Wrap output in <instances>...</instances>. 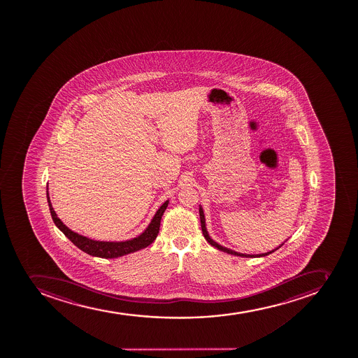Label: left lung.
<instances>
[{
  "label": "left lung",
  "mask_w": 358,
  "mask_h": 358,
  "mask_svg": "<svg viewBox=\"0 0 358 358\" xmlns=\"http://www.w3.org/2000/svg\"><path fill=\"white\" fill-rule=\"evenodd\" d=\"M199 215H200V222H201V230H203V237L206 238V241H208L209 244L212 245V246L216 247L217 250H222V252H225V253L232 254V255H236V257H266V255H269V254L273 253L275 250H278L279 247H277L275 250H270V252H266V253L262 254H243L238 253V252H234V250H230V248H227V247L221 246V245L217 244L216 241H213L212 238L209 237L208 231H207V229H206V223H205V215H203V210L201 208V206H200L199 208Z\"/></svg>",
  "instance_id": "obj_1"
}]
</instances>
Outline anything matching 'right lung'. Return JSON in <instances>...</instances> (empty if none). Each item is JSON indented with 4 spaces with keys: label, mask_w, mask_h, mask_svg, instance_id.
I'll return each instance as SVG.
<instances>
[{
    "label": "right lung",
    "mask_w": 358,
    "mask_h": 358,
    "mask_svg": "<svg viewBox=\"0 0 358 358\" xmlns=\"http://www.w3.org/2000/svg\"><path fill=\"white\" fill-rule=\"evenodd\" d=\"M47 199L49 209H50L51 217L55 224L63 232L69 239H70L78 248L83 250L85 253L92 255V257H103V259H115V257H124L127 254L134 253L137 250H143L149 245L152 244L155 238L158 236L159 228H160V221L162 215L167 208L168 200L162 203V207L157 210L155 215L153 216L152 221L149 227L144 230L143 234H139L138 237L133 238L126 241H94L90 238L85 237L81 234L72 231L71 229L67 228L63 222L57 217V214L55 213L52 205H51L50 196L48 193L47 187Z\"/></svg>",
    "instance_id": "obj_1"
}]
</instances>
